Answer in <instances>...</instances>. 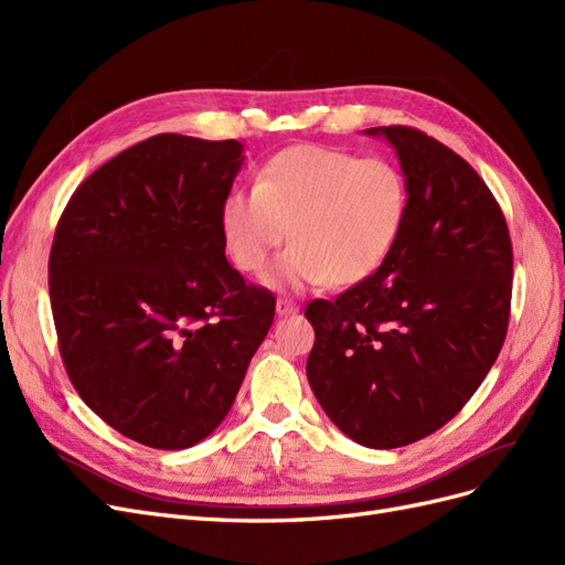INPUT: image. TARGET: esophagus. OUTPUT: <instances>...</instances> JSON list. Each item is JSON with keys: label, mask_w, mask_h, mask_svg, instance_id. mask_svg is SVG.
<instances>
[{"label": "esophagus", "mask_w": 565, "mask_h": 565, "mask_svg": "<svg viewBox=\"0 0 565 565\" xmlns=\"http://www.w3.org/2000/svg\"><path fill=\"white\" fill-rule=\"evenodd\" d=\"M276 313H278L280 318L295 316V313H299V306H297V303H292V301H287V299H278V303H276Z\"/></svg>", "instance_id": "obj_1"}]
</instances>
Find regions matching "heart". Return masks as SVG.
Here are the masks:
<instances>
[{
    "instance_id": "b5f03b06",
    "label": "heart",
    "mask_w": 565,
    "mask_h": 565,
    "mask_svg": "<svg viewBox=\"0 0 565 565\" xmlns=\"http://www.w3.org/2000/svg\"><path fill=\"white\" fill-rule=\"evenodd\" d=\"M409 207L407 181L388 160H363L324 146H295L273 156L254 188L221 204V235L233 264L268 273L273 287L355 285L377 273L398 245Z\"/></svg>"
}]
</instances>
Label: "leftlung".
<instances>
[{"mask_svg":"<svg viewBox=\"0 0 565 565\" xmlns=\"http://www.w3.org/2000/svg\"><path fill=\"white\" fill-rule=\"evenodd\" d=\"M393 146L409 207L384 266L309 303L306 377L339 431L365 448L409 446L448 424L507 337L514 254L490 188L413 127H374Z\"/></svg>","mask_w":565,"mask_h":565,"instance_id":"8db88e82","label":"left lung"}]
</instances>
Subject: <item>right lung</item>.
Returning a JSON list of instances; mask_svg holds the SVG:
<instances>
[{
	"mask_svg": "<svg viewBox=\"0 0 565 565\" xmlns=\"http://www.w3.org/2000/svg\"><path fill=\"white\" fill-rule=\"evenodd\" d=\"M243 162L235 139L158 134L98 167L58 221L49 297L67 377L148 448H191L224 422L276 316L221 235Z\"/></svg>",
	"mask_w": 565,
	"mask_h": 565,
	"instance_id": "right-lung-1",
	"label": "right lung"
}]
</instances>
